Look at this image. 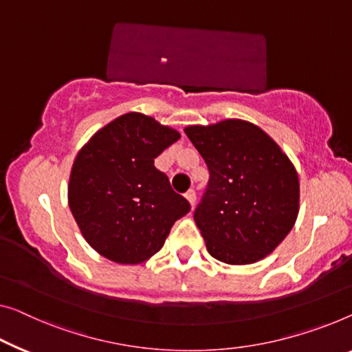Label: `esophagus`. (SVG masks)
I'll use <instances>...</instances> for the list:
<instances>
[{"label":"esophagus","mask_w":352,"mask_h":352,"mask_svg":"<svg viewBox=\"0 0 352 352\" xmlns=\"http://www.w3.org/2000/svg\"><path fill=\"white\" fill-rule=\"evenodd\" d=\"M185 197L188 199V202L191 204V207H194V204H196V191L188 190L186 194H185Z\"/></svg>","instance_id":"34e87169"}]
</instances>
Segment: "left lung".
Listing matches in <instances>:
<instances>
[{
    "label": "left lung",
    "instance_id": "1",
    "mask_svg": "<svg viewBox=\"0 0 352 352\" xmlns=\"http://www.w3.org/2000/svg\"><path fill=\"white\" fill-rule=\"evenodd\" d=\"M185 133L210 172L194 212L207 251L230 265L264 259L296 224V167L269 134L245 120L186 126Z\"/></svg>",
    "mask_w": 352,
    "mask_h": 352
}]
</instances>
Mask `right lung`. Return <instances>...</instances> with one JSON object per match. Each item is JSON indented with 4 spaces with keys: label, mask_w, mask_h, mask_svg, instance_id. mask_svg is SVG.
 I'll return each instance as SVG.
<instances>
[{
    "label": "right lung",
    "mask_w": 352,
    "mask_h": 352,
    "mask_svg": "<svg viewBox=\"0 0 352 352\" xmlns=\"http://www.w3.org/2000/svg\"><path fill=\"white\" fill-rule=\"evenodd\" d=\"M180 133L139 112L104 126L78 151L67 202L83 239L117 264L135 265L158 253L177 219L190 212L155 158Z\"/></svg>",
    "instance_id": "obj_1"
}]
</instances>
